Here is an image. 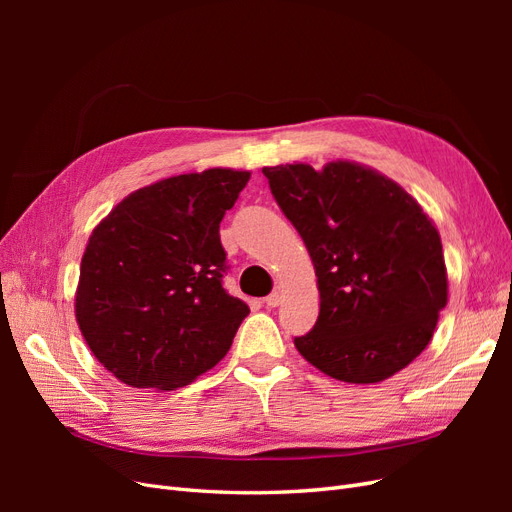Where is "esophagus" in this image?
<instances>
[{"instance_id": "esophagus-1", "label": "esophagus", "mask_w": 512, "mask_h": 512, "mask_svg": "<svg viewBox=\"0 0 512 512\" xmlns=\"http://www.w3.org/2000/svg\"><path fill=\"white\" fill-rule=\"evenodd\" d=\"M280 303H282V294H280V292H271L269 297L265 299V305H267V307H277Z\"/></svg>"}]
</instances>
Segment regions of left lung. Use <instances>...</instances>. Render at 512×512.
<instances>
[{
  "label": "left lung",
  "instance_id": "1",
  "mask_svg": "<svg viewBox=\"0 0 512 512\" xmlns=\"http://www.w3.org/2000/svg\"><path fill=\"white\" fill-rule=\"evenodd\" d=\"M262 173L318 277V320L294 337L303 359L350 384L382 382L410 365L448 299L440 232L429 215L399 183L356 162Z\"/></svg>",
  "mask_w": 512,
  "mask_h": 512
}]
</instances>
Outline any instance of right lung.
Wrapping results in <instances>:
<instances>
[{
	"label": "right lung",
	"instance_id": "1",
	"mask_svg": "<svg viewBox=\"0 0 512 512\" xmlns=\"http://www.w3.org/2000/svg\"><path fill=\"white\" fill-rule=\"evenodd\" d=\"M247 181L232 168L168 177L123 198L91 232L74 312L121 382L175 391L230 350L250 307L222 286L220 222Z\"/></svg>",
	"mask_w": 512,
	"mask_h": 512
}]
</instances>
